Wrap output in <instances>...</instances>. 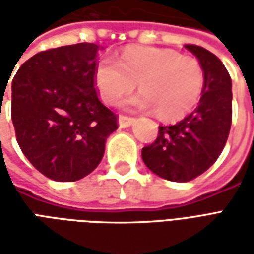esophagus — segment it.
<instances>
[{"mask_svg":"<svg viewBox=\"0 0 254 254\" xmlns=\"http://www.w3.org/2000/svg\"><path fill=\"white\" fill-rule=\"evenodd\" d=\"M133 122H134V118H133V117H127V116L118 117V125H120V127H130Z\"/></svg>","mask_w":254,"mask_h":254,"instance_id":"obj_1","label":"esophagus"}]
</instances>
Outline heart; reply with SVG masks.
Returning <instances> with one entry per match:
<instances>
[{
	"label": "heart",
	"mask_w": 254,
	"mask_h": 254,
	"mask_svg": "<svg viewBox=\"0 0 254 254\" xmlns=\"http://www.w3.org/2000/svg\"><path fill=\"white\" fill-rule=\"evenodd\" d=\"M94 78L107 105L132 92L138 81L141 92L125 100L124 106L158 110L163 120L187 117L200 102L204 88V70L196 58L158 47H127L118 61L102 58Z\"/></svg>",
	"instance_id": "b5f03b06"
}]
</instances>
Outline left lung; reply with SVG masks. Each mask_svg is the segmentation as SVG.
<instances>
[{
    "mask_svg": "<svg viewBox=\"0 0 254 254\" xmlns=\"http://www.w3.org/2000/svg\"><path fill=\"white\" fill-rule=\"evenodd\" d=\"M204 70V88L194 111L170 127H159L158 137L141 149V158L156 176L187 182L208 170L222 154L233 117L231 77L223 63L204 47L185 45Z\"/></svg>",
    "mask_w": 254,
    "mask_h": 254,
    "instance_id": "8db88e82",
    "label": "left lung"
}]
</instances>
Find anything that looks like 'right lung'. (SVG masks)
I'll return each mask as SVG.
<instances>
[{
  "mask_svg": "<svg viewBox=\"0 0 254 254\" xmlns=\"http://www.w3.org/2000/svg\"><path fill=\"white\" fill-rule=\"evenodd\" d=\"M100 46L77 43L27 60L12 80V121L25 158L58 182L81 180L98 167L117 116L98 98Z\"/></svg>",
  "mask_w": 254,
  "mask_h": 254,
  "instance_id": "right-lung-1",
  "label": "right lung"
}]
</instances>
